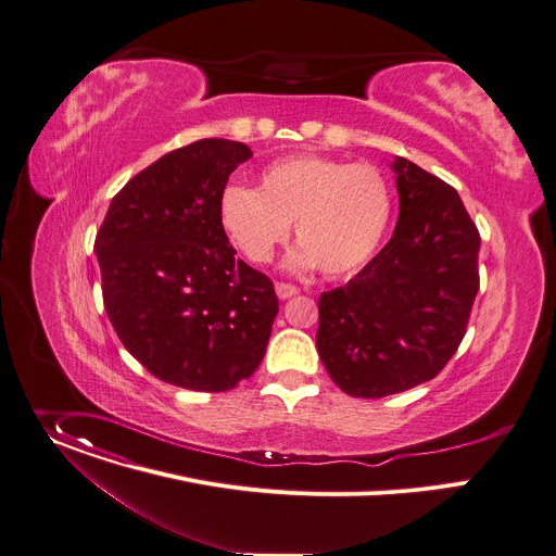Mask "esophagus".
Listing matches in <instances>:
<instances>
[{
	"mask_svg": "<svg viewBox=\"0 0 556 556\" xmlns=\"http://www.w3.org/2000/svg\"><path fill=\"white\" fill-rule=\"evenodd\" d=\"M275 290H277V296H279V299H290V296H294V294L299 292L296 286L286 283V281H277V283H275Z\"/></svg>",
	"mask_w": 556,
	"mask_h": 556,
	"instance_id": "obj_1",
	"label": "esophagus"
}]
</instances>
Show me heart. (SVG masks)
Returning <instances> with one entry per match:
<instances>
[{
    "instance_id": "heart-1",
    "label": "heart",
    "mask_w": 556,
    "mask_h": 556,
    "mask_svg": "<svg viewBox=\"0 0 556 556\" xmlns=\"http://www.w3.org/2000/svg\"><path fill=\"white\" fill-rule=\"evenodd\" d=\"M219 213L252 264L270 262L294 224L301 245L290 264L345 277L364 268L377 252L390 224L392 194L372 166L292 155L266 166L257 190L228 186Z\"/></svg>"
}]
</instances>
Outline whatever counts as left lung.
<instances>
[{"instance_id":"obj_1","label":"left lung","mask_w":556,"mask_h":556,"mask_svg":"<svg viewBox=\"0 0 556 556\" xmlns=\"http://www.w3.org/2000/svg\"><path fill=\"white\" fill-rule=\"evenodd\" d=\"M392 168V239L319 296V357L350 396L379 399L434 379L457 352L479 292L481 237L459 192L403 157Z\"/></svg>"}]
</instances>
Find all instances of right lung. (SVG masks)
Instances as JSON below:
<instances>
[{
	"label": "right lung",
	"instance_id": "1",
	"mask_svg": "<svg viewBox=\"0 0 556 556\" xmlns=\"http://www.w3.org/2000/svg\"><path fill=\"white\" fill-rule=\"evenodd\" d=\"M245 143L199 139L137 173L111 201L94 239L106 315L157 379L226 392L266 355L279 299L237 260L219 201Z\"/></svg>",
	"mask_w": 556,
	"mask_h": 556
}]
</instances>
